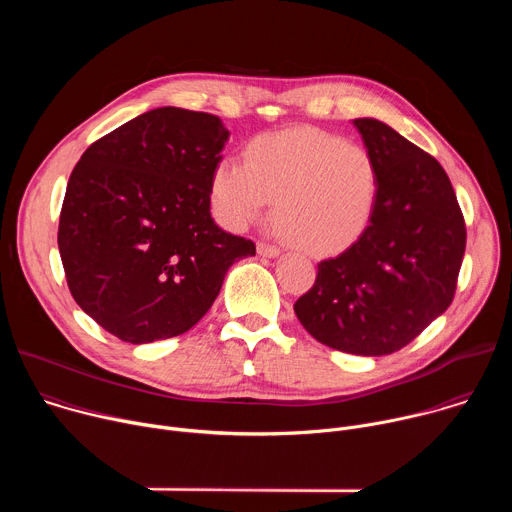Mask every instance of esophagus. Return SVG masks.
Returning <instances> with one entry per match:
<instances>
[{"label": "esophagus", "instance_id": "esophagus-1", "mask_svg": "<svg viewBox=\"0 0 512 512\" xmlns=\"http://www.w3.org/2000/svg\"><path fill=\"white\" fill-rule=\"evenodd\" d=\"M257 253L263 255V257H269V259L279 257V249L275 245H269V243H263V241L257 243Z\"/></svg>", "mask_w": 512, "mask_h": 512}]
</instances>
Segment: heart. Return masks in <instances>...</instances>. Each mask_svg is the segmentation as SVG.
Segmentation results:
<instances>
[{
  "mask_svg": "<svg viewBox=\"0 0 512 512\" xmlns=\"http://www.w3.org/2000/svg\"><path fill=\"white\" fill-rule=\"evenodd\" d=\"M245 162L225 158L210 176V202L231 231L259 223L277 198V231L310 255H336L367 231L379 170L360 143L291 127L253 137Z\"/></svg>",
  "mask_w": 512,
  "mask_h": 512,
  "instance_id": "b5f03b06",
  "label": "heart"
}]
</instances>
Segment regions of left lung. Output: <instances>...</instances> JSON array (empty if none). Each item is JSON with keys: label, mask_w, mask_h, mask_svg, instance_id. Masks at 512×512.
<instances>
[{"label": "left lung", "mask_w": 512, "mask_h": 512, "mask_svg": "<svg viewBox=\"0 0 512 512\" xmlns=\"http://www.w3.org/2000/svg\"><path fill=\"white\" fill-rule=\"evenodd\" d=\"M352 123L379 170L375 212L354 245L318 263L314 287L294 312L330 348L383 356L452 304L466 225L440 162L379 119Z\"/></svg>", "instance_id": "left-lung-1"}]
</instances>
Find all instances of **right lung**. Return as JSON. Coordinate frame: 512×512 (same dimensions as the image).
<instances>
[{
    "mask_svg": "<svg viewBox=\"0 0 512 512\" xmlns=\"http://www.w3.org/2000/svg\"><path fill=\"white\" fill-rule=\"evenodd\" d=\"M229 129L160 107L97 139L70 174L58 223L68 289L123 342L188 332L255 243L210 216V176Z\"/></svg>",
    "mask_w": 512,
    "mask_h": 512,
    "instance_id": "right-lung-1",
    "label": "right lung"
}]
</instances>
